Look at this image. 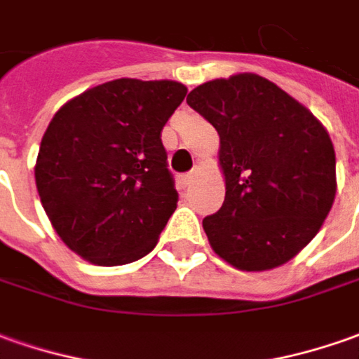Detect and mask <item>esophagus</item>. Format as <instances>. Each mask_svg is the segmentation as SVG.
<instances>
[{"instance_id": "esophagus-1", "label": "esophagus", "mask_w": 359, "mask_h": 359, "mask_svg": "<svg viewBox=\"0 0 359 359\" xmlns=\"http://www.w3.org/2000/svg\"><path fill=\"white\" fill-rule=\"evenodd\" d=\"M198 177V172L196 170H190V172H187V175H182V179H180V182H182V187H190L192 182H194V179Z\"/></svg>"}]
</instances>
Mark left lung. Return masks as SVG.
I'll return each mask as SVG.
<instances>
[{"instance_id": "obj_1", "label": "left lung", "mask_w": 359, "mask_h": 359, "mask_svg": "<svg viewBox=\"0 0 359 359\" xmlns=\"http://www.w3.org/2000/svg\"><path fill=\"white\" fill-rule=\"evenodd\" d=\"M187 102L220 135L226 198L202 220L214 253L240 271L291 262L323 228L336 196L326 128L299 100L251 72L204 82Z\"/></svg>"}]
</instances>
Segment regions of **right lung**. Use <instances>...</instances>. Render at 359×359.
<instances>
[{
    "instance_id": "obj_1",
    "label": "right lung",
    "mask_w": 359,
    "mask_h": 359,
    "mask_svg": "<svg viewBox=\"0 0 359 359\" xmlns=\"http://www.w3.org/2000/svg\"><path fill=\"white\" fill-rule=\"evenodd\" d=\"M175 80H109L68 100L50 119L35 163L48 220L82 259L116 267L159 241L179 192L161 141L187 96Z\"/></svg>"
}]
</instances>
